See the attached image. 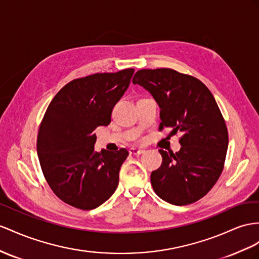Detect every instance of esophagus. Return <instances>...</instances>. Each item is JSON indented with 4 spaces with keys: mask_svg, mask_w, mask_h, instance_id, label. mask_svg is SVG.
Here are the masks:
<instances>
[{
    "mask_svg": "<svg viewBox=\"0 0 259 259\" xmlns=\"http://www.w3.org/2000/svg\"><path fill=\"white\" fill-rule=\"evenodd\" d=\"M129 153L132 155H140L142 153H144V150L142 149H137V148H130Z\"/></svg>",
    "mask_w": 259,
    "mask_h": 259,
    "instance_id": "1",
    "label": "esophagus"
}]
</instances>
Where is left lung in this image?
<instances>
[{
  "label": "left lung",
  "mask_w": 259,
  "mask_h": 259,
  "mask_svg": "<svg viewBox=\"0 0 259 259\" xmlns=\"http://www.w3.org/2000/svg\"><path fill=\"white\" fill-rule=\"evenodd\" d=\"M148 90L161 108L158 130L181 132V150H158L162 165L151 173V184L163 200L176 205L198 201L220 177L229 134L212 93L200 79L173 69L139 70L132 79Z\"/></svg>",
  "instance_id": "obj_1"
}]
</instances>
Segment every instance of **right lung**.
<instances>
[{
	"mask_svg": "<svg viewBox=\"0 0 259 259\" xmlns=\"http://www.w3.org/2000/svg\"><path fill=\"white\" fill-rule=\"evenodd\" d=\"M135 69L96 73L69 82L49 104L39 127L37 152L55 195L81 210L108 200L129 152H96L94 130L108 125L112 108L127 91Z\"/></svg>",
	"mask_w": 259,
	"mask_h": 259,
	"instance_id": "1",
	"label": "right lung"
}]
</instances>
